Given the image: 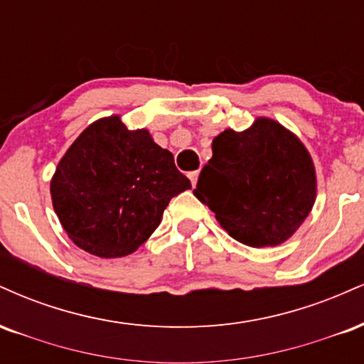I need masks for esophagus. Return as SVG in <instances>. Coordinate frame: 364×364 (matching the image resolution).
Returning <instances> with one entry per match:
<instances>
[{
	"mask_svg": "<svg viewBox=\"0 0 364 364\" xmlns=\"http://www.w3.org/2000/svg\"><path fill=\"white\" fill-rule=\"evenodd\" d=\"M188 178H190V181H191V186L195 188L196 181H198V171H193V173H190V174H188Z\"/></svg>",
	"mask_w": 364,
	"mask_h": 364,
	"instance_id": "34e87169",
	"label": "esophagus"
}]
</instances>
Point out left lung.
Listing matches in <instances>:
<instances>
[{"instance_id":"8db88e82","label":"left lung","mask_w":364,"mask_h":364,"mask_svg":"<svg viewBox=\"0 0 364 364\" xmlns=\"http://www.w3.org/2000/svg\"><path fill=\"white\" fill-rule=\"evenodd\" d=\"M193 195L236 241L277 246L304 223L316 198V171L304 144L270 118L212 140Z\"/></svg>"}]
</instances>
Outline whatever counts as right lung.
<instances>
[{"mask_svg":"<svg viewBox=\"0 0 364 364\" xmlns=\"http://www.w3.org/2000/svg\"><path fill=\"white\" fill-rule=\"evenodd\" d=\"M191 183L149 129L118 114L89 124L58 162L54 212L78 248L101 258L133 253L161 224L169 200Z\"/></svg>","mask_w":364,"mask_h":364,"instance_id":"obj_1","label":"right lung"}]
</instances>
